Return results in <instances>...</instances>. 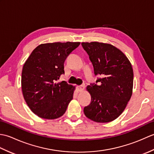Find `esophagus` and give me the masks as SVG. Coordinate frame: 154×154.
Listing matches in <instances>:
<instances>
[{
  "instance_id": "obj_1",
  "label": "esophagus",
  "mask_w": 154,
  "mask_h": 154,
  "mask_svg": "<svg viewBox=\"0 0 154 154\" xmlns=\"http://www.w3.org/2000/svg\"><path fill=\"white\" fill-rule=\"evenodd\" d=\"M85 89V87L83 85H80L77 87V90L78 92H82Z\"/></svg>"
}]
</instances>
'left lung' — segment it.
Segmentation results:
<instances>
[{
	"instance_id": "left-lung-1",
	"label": "left lung",
	"mask_w": 154,
	"mask_h": 154,
	"mask_svg": "<svg viewBox=\"0 0 154 154\" xmlns=\"http://www.w3.org/2000/svg\"><path fill=\"white\" fill-rule=\"evenodd\" d=\"M81 45L89 55L94 74L102 77L96 81L99 85L87 87L91 101L84 108V114L96 122H111L122 113L132 97V64L122 51L110 44L92 42Z\"/></svg>"
}]
</instances>
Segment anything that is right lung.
Returning a JSON list of instances; mask_svg holds the SVG:
<instances>
[{"mask_svg": "<svg viewBox=\"0 0 154 154\" xmlns=\"http://www.w3.org/2000/svg\"><path fill=\"white\" fill-rule=\"evenodd\" d=\"M79 45L80 42H71L42 44L25 61L22 71V94L38 116L55 119L66 111L75 87L57 81L65 73V60Z\"/></svg>", "mask_w": 154, "mask_h": 154, "instance_id": "right-lung-1", "label": "right lung"}]
</instances>
